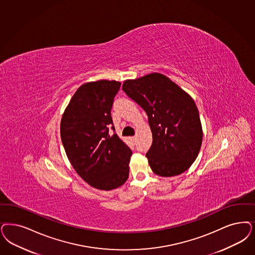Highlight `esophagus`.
<instances>
[{"instance_id":"obj_1","label":"esophagus","mask_w":255,"mask_h":255,"mask_svg":"<svg viewBox=\"0 0 255 255\" xmlns=\"http://www.w3.org/2000/svg\"><path fill=\"white\" fill-rule=\"evenodd\" d=\"M130 138H131V140H132V142H133V141H135V138H136V137H135V136H131Z\"/></svg>"}]
</instances>
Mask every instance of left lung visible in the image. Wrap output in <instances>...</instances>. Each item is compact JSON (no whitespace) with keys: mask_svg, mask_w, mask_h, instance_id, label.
Wrapping results in <instances>:
<instances>
[{"mask_svg":"<svg viewBox=\"0 0 255 255\" xmlns=\"http://www.w3.org/2000/svg\"><path fill=\"white\" fill-rule=\"evenodd\" d=\"M123 90L148 115L152 144L146 157L151 170L161 177L185 172L197 158L202 142L193 99L158 72L125 80Z\"/></svg>","mask_w":255,"mask_h":255,"instance_id":"left-lung-1","label":"left lung"}]
</instances>
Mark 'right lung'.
<instances>
[{
    "instance_id": "1",
    "label": "right lung",
    "mask_w": 255,
    "mask_h": 255,
    "mask_svg": "<svg viewBox=\"0 0 255 255\" xmlns=\"http://www.w3.org/2000/svg\"><path fill=\"white\" fill-rule=\"evenodd\" d=\"M120 87L114 80L82 85L60 123L62 143L71 166L88 185L100 190L118 188L129 177L132 150L117 133L109 135L111 108Z\"/></svg>"
}]
</instances>
